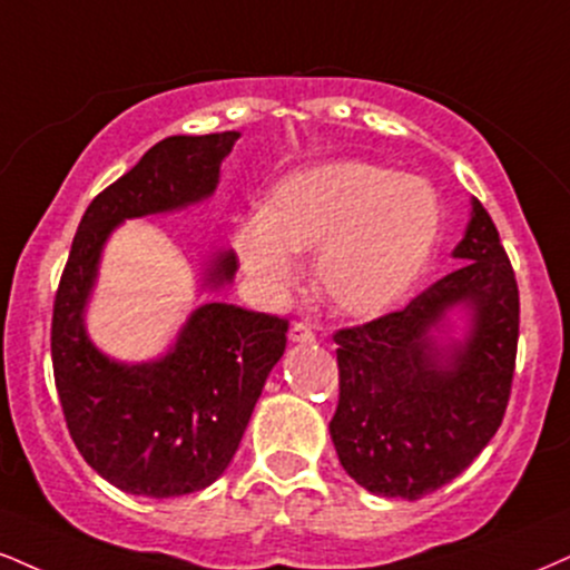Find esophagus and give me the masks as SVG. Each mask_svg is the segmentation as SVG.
I'll return each mask as SVG.
<instances>
[{"instance_id":"obj_1","label":"esophagus","mask_w":570,"mask_h":570,"mask_svg":"<svg viewBox=\"0 0 570 570\" xmlns=\"http://www.w3.org/2000/svg\"><path fill=\"white\" fill-rule=\"evenodd\" d=\"M289 340L294 342V345H313L315 334H313V328L307 326V324H294L289 328Z\"/></svg>"}]
</instances>
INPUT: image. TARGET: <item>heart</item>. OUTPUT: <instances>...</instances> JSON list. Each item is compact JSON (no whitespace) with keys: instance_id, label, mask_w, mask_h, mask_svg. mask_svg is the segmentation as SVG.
<instances>
[{"instance_id":"1","label":"heart","mask_w":570,"mask_h":570,"mask_svg":"<svg viewBox=\"0 0 570 570\" xmlns=\"http://www.w3.org/2000/svg\"><path fill=\"white\" fill-rule=\"evenodd\" d=\"M441 219L435 188L422 177L340 159L286 175L263 215L236 230L233 246L273 297L297 281V255H318L315 286L324 303L351 318H376L420 284Z\"/></svg>"}]
</instances>
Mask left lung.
Wrapping results in <instances>:
<instances>
[{
  "instance_id": "left-lung-1",
  "label": "left lung",
  "mask_w": 570,
  "mask_h": 570,
  "mask_svg": "<svg viewBox=\"0 0 570 570\" xmlns=\"http://www.w3.org/2000/svg\"><path fill=\"white\" fill-rule=\"evenodd\" d=\"M451 257L462 265L403 311L334 334L340 403L328 433L347 475L376 497L414 502L454 481L510 401L518 284L478 198Z\"/></svg>"
}]
</instances>
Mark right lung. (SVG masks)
Here are the masks:
<instances>
[{
  "mask_svg": "<svg viewBox=\"0 0 570 570\" xmlns=\"http://www.w3.org/2000/svg\"><path fill=\"white\" fill-rule=\"evenodd\" d=\"M242 132L173 135L89 204L73 236L52 311V372L68 433L85 462L116 489L177 499L207 489L236 454L267 374L286 347L276 315L204 303L150 361L102 353L87 332L102 249L127 219L207 202ZM236 255L212 249L198 292L236 278Z\"/></svg>",
  "mask_w": 570,
  "mask_h": 570,
  "instance_id": "obj_1",
  "label": "right lung"
}]
</instances>
